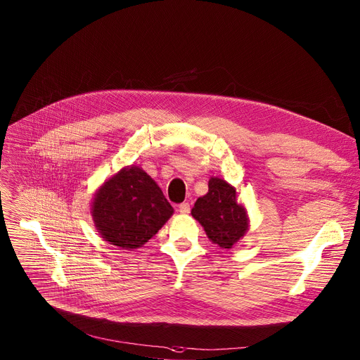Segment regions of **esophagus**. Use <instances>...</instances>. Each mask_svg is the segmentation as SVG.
Listing matches in <instances>:
<instances>
[{
    "mask_svg": "<svg viewBox=\"0 0 360 360\" xmlns=\"http://www.w3.org/2000/svg\"><path fill=\"white\" fill-rule=\"evenodd\" d=\"M179 212L184 214V215L190 214V203L188 202H183L181 205H179Z\"/></svg>",
    "mask_w": 360,
    "mask_h": 360,
    "instance_id": "34e87169",
    "label": "esophagus"
}]
</instances>
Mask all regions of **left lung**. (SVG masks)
I'll return each mask as SVG.
<instances>
[{
  "mask_svg": "<svg viewBox=\"0 0 360 360\" xmlns=\"http://www.w3.org/2000/svg\"><path fill=\"white\" fill-rule=\"evenodd\" d=\"M207 187V193L196 200L192 217L202 224L212 243L231 248L248 228L245 209L237 203L236 188L225 180L212 177Z\"/></svg>",
  "mask_w": 360,
  "mask_h": 360,
  "instance_id": "obj_1",
  "label": "left lung"
}]
</instances>
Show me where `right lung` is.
I'll return each instance as SVG.
<instances>
[{
  "label": "right lung",
  "instance_id": "obj_1",
  "mask_svg": "<svg viewBox=\"0 0 360 360\" xmlns=\"http://www.w3.org/2000/svg\"><path fill=\"white\" fill-rule=\"evenodd\" d=\"M173 212L157 183L132 165L100 187L91 214L105 241L132 250L151 240Z\"/></svg>",
  "mask_w": 360,
  "mask_h": 360
}]
</instances>
